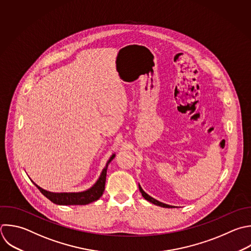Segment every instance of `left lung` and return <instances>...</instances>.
<instances>
[{
	"mask_svg": "<svg viewBox=\"0 0 251 251\" xmlns=\"http://www.w3.org/2000/svg\"><path fill=\"white\" fill-rule=\"evenodd\" d=\"M138 187H139V190H140V192H141V194H142V196L147 200V201H149V202H151V203H153V204H155V205H158V206H161V207H165V208H170V207H173V206H171V205H168V204H165V203H162V202H160V201H158V200H156V199H154L153 197H151V196H149L142 188H141V186L140 185H138Z\"/></svg>",
	"mask_w": 251,
	"mask_h": 251,
	"instance_id": "left-lung-1",
	"label": "left lung"
}]
</instances>
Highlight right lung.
Segmentation results:
<instances>
[{"instance_id": "obj_1", "label": "right lung", "mask_w": 251, "mask_h": 251, "mask_svg": "<svg viewBox=\"0 0 251 251\" xmlns=\"http://www.w3.org/2000/svg\"><path fill=\"white\" fill-rule=\"evenodd\" d=\"M115 158V154L112 155V157L109 159L106 167L103 169L101 176L99 179L96 181V183L89 189L82 191V192H62V193H55L47 191L40 186H38L36 183H33L37 186V188L40 190V192L46 196L49 200H51L53 203L58 205H86L91 202H94L98 200L104 190H105V183H106V176H107V169L109 163Z\"/></svg>"}]
</instances>
